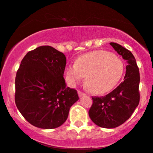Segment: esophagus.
<instances>
[{
  "label": "esophagus",
  "instance_id": "obj_1",
  "mask_svg": "<svg viewBox=\"0 0 153 153\" xmlns=\"http://www.w3.org/2000/svg\"><path fill=\"white\" fill-rule=\"evenodd\" d=\"M78 96H79L80 97H83V96L86 95L85 93H83V92H82L81 91H78Z\"/></svg>",
  "mask_w": 153,
  "mask_h": 153
}]
</instances>
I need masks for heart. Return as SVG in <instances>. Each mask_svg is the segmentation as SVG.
Here are the masks:
<instances>
[{"label":"heart","mask_w":153,"mask_h":153,"mask_svg":"<svg viewBox=\"0 0 153 153\" xmlns=\"http://www.w3.org/2000/svg\"><path fill=\"white\" fill-rule=\"evenodd\" d=\"M124 65L116 55L96 51L80 56L69 65L67 75L71 84L80 82L85 76V84L95 94H104L117 84L123 75Z\"/></svg>","instance_id":"b5f03b06"}]
</instances>
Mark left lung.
Instances as JSON below:
<instances>
[{
  "instance_id": "1",
  "label": "left lung",
  "mask_w": 153,
  "mask_h": 153,
  "mask_svg": "<svg viewBox=\"0 0 153 153\" xmlns=\"http://www.w3.org/2000/svg\"><path fill=\"white\" fill-rule=\"evenodd\" d=\"M118 54L128 63L124 80L116 88L104 97H92L93 104L88 115L98 126L113 128L131 116L140 100V75L134 55L129 50L115 43H110Z\"/></svg>"
}]
</instances>
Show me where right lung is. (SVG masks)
Listing matches in <instances>:
<instances>
[{"mask_svg":"<svg viewBox=\"0 0 153 153\" xmlns=\"http://www.w3.org/2000/svg\"><path fill=\"white\" fill-rule=\"evenodd\" d=\"M65 66V54L49 46L38 47L22 60L15 78V103L34 126L52 129L62 126L79 99L76 90L66 86Z\"/></svg>","mask_w":153,"mask_h":153,"instance_id":"1","label":"right lung"}]
</instances>
